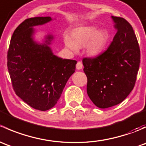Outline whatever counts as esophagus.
I'll return each instance as SVG.
<instances>
[{"mask_svg": "<svg viewBox=\"0 0 146 146\" xmlns=\"http://www.w3.org/2000/svg\"><path fill=\"white\" fill-rule=\"evenodd\" d=\"M82 66H83V65H82V63L81 61H78L77 63V64H76V68L78 70H80V69L82 68Z\"/></svg>", "mask_w": 146, "mask_h": 146, "instance_id": "1", "label": "esophagus"}]
</instances>
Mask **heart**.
<instances>
[{
    "instance_id": "b5f03b06",
    "label": "heart",
    "mask_w": 146,
    "mask_h": 146,
    "mask_svg": "<svg viewBox=\"0 0 146 146\" xmlns=\"http://www.w3.org/2000/svg\"><path fill=\"white\" fill-rule=\"evenodd\" d=\"M108 37V34L104 29L98 30L95 26H85L75 29L70 38L65 36V44L73 51H76L77 47L85 46V51L88 56H96L104 51Z\"/></svg>"
}]
</instances>
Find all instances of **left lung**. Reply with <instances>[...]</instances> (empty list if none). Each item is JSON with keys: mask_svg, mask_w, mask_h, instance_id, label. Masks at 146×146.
Returning <instances> with one entry per match:
<instances>
[{"mask_svg": "<svg viewBox=\"0 0 146 146\" xmlns=\"http://www.w3.org/2000/svg\"><path fill=\"white\" fill-rule=\"evenodd\" d=\"M117 30L111 44L95 58H84L88 78L87 93L98 107L119 104L136 83L141 61L138 40L133 27L124 18L111 16Z\"/></svg>", "mask_w": 146, "mask_h": 146, "instance_id": "left-lung-1", "label": "left lung"}]
</instances>
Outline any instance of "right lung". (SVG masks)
Returning a JSON list of instances; mask_svg holds the SVG:
<instances>
[{
    "mask_svg": "<svg viewBox=\"0 0 146 146\" xmlns=\"http://www.w3.org/2000/svg\"><path fill=\"white\" fill-rule=\"evenodd\" d=\"M51 20V17H36L23 21L13 32L8 51L7 66L15 92L41 111L55 106L77 64L53 54L48 46L52 35H47L43 44L34 40V26Z\"/></svg>",
    "mask_w": 146,
    "mask_h": 146,
    "instance_id": "obj_1",
    "label": "right lung"
}]
</instances>
